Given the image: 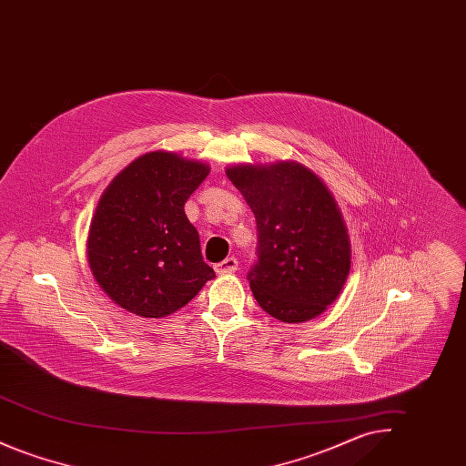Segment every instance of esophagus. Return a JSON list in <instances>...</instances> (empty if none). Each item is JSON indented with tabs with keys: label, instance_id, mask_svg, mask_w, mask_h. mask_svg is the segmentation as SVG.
Segmentation results:
<instances>
[{
	"label": "esophagus",
	"instance_id": "34e87169",
	"mask_svg": "<svg viewBox=\"0 0 466 466\" xmlns=\"http://www.w3.org/2000/svg\"><path fill=\"white\" fill-rule=\"evenodd\" d=\"M238 268H239V264H238V260H236L234 257H227L223 262L215 266V270H217L218 274H232V272H236Z\"/></svg>",
	"mask_w": 466,
	"mask_h": 466
}]
</instances>
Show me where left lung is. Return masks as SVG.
Segmentation results:
<instances>
[{"label":"left lung","mask_w":466,"mask_h":466,"mask_svg":"<svg viewBox=\"0 0 466 466\" xmlns=\"http://www.w3.org/2000/svg\"><path fill=\"white\" fill-rule=\"evenodd\" d=\"M227 177L257 220V262L246 278L258 306L285 323L316 318L337 299L351 267L332 194L297 162L232 166Z\"/></svg>","instance_id":"left-lung-1"}]
</instances>
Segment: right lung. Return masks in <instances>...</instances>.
<instances>
[{
    "label": "right lung",
    "mask_w": 466,
    "mask_h": 466,
    "mask_svg": "<svg viewBox=\"0 0 466 466\" xmlns=\"http://www.w3.org/2000/svg\"><path fill=\"white\" fill-rule=\"evenodd\" d=\"M209 167L169 152L136 158L111 181L90 223V270L115 304L162 318L188 304L215 270L202 260L185 202Z\"/></svg>",
    "instance_id": "right-lung-1"
}]
</instances>
